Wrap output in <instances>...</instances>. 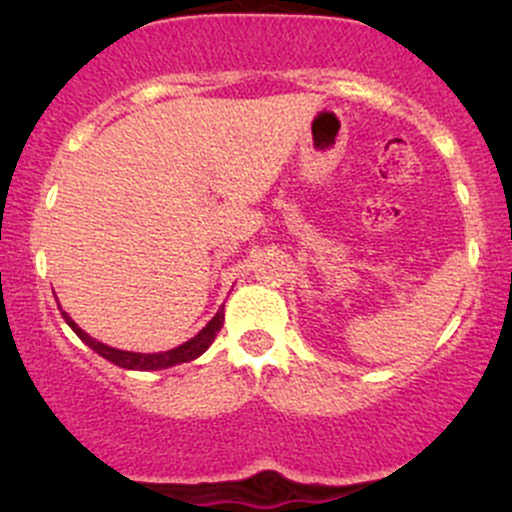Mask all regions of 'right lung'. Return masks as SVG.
I'll return each mask as SVG.
<instances>
[{"instance_id": "obj_1", "label": "right lung", "mask_w": 512, "mask_h": 512, "mask_svg": "<svg viewBox=\"0 0 512 512\" xmlns=\"http://www.w3.org/2000/svg\"><path fill=\"white\" fill-rule=\"evenodd\" d=\"M64 319H66V324H69V327L74 329V332L79 334V337L84 339V342L89 344V347L94 349L96 354L103 356V359L113 361V364L123 366V369L153 371V369H168V366H175V364H183V361L198 359V356L203 354L205 349H208L210 344L215 342V337H218L220 329H223L225 314L218 312L213 319H210L208 327H205L203 332L195 334L193 339H188V342L180 344V347L170 349V352H160V354H133V352H121V349L106 347V344H101V342H96V339H91L89 334L84 332V329L76 327V322L66 312H64Z\"/></svg>"}]
</instances>
